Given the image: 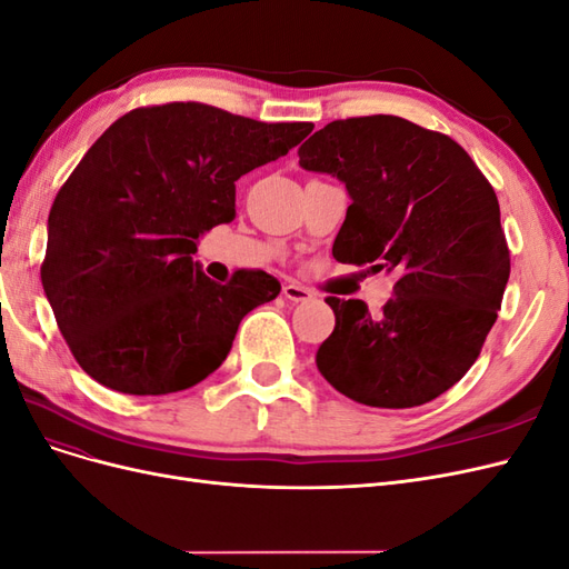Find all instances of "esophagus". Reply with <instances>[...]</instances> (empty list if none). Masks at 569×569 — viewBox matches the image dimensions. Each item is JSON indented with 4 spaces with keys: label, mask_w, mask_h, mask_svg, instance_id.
<instances>
[{
    "label": "esophagus",
    "mask_w": 569,
    "mask_h": 569,
    "mask_svg": "<svg viewBox=\"0 0 569 569\" xmlns=\"http://www.w3.org/2000/svg\"><path fill=\"white\" fill-rule=\"evenodd\" d=\"M282 297L289 299L291 303H306V301L313 299V291L301 287V284H284L282 287Z\"/></svg>",
    "instance_id": "34e87169"
}]
</instances>
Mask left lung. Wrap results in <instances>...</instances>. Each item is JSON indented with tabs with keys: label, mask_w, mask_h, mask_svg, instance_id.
I'll use <instances>...</instances> for the list:
<instances>
[{
	"label": "left lung",
	"mask_w": 569,
	"mask_h": 569,
	"mask_svg": "<svg viewBox=\"0 0 569 569\" xmlns=\"http://www.w3.org/2000/svg\"><path fill=\"white\" fill-rule=\"evenodd\" d=\"M299 166L347 184L339 263L399 274L380 316L327 297L335 332L316 353L339 393L375 408L437 399L472 368L510 278L501 209L458 142L399 116L327 123Z\"/></svg>",
	"instance_id": "1"
}]
</instances>
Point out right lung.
<instances>
[{
	"instance_id": "1",
	"label": "right lung",
	"mask_w": 569,
	"mask_h": 569,
	"mask_svg": "<svg viewBox=\"0 0 569 569\" xmlns=\"http://www.w3.org/2000/svg\"><path fill=\"white\" fill-rule=\"evenodd\" d=\"M311 123H261L197 101L134 109L88 149L47 220L42 287L78 366L120 393L194 387L237 327L280 295L263 270L206 278L199 237L234 218V182Z\"/></svg>"
}]
</instances>
